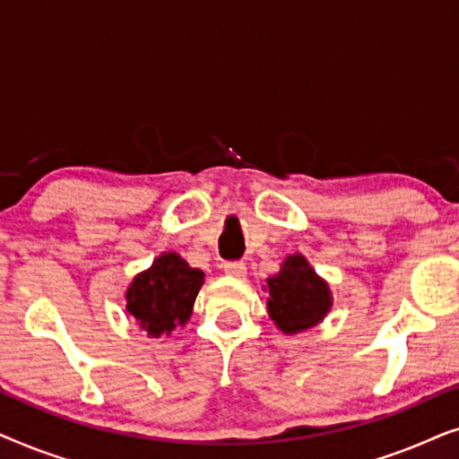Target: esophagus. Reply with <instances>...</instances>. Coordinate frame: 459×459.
Instances as JSON below:
<instances>
[{
	"label": "esophagus",
	"mask_w": 459,
	"mask_h": 459,
	"mask_svg": "<svg viewBox=\"0 0 459 459\" xmlns=\"http://www.w3.org/2000/svg\"><path fill=\"white\" fill-rule=\"evenodd\" d=\"M223 272L228 275H234V278H244V275H247V263L228 261L223 263Z\"/></svg>",
	"instance_id": "1"
}]
</instances>
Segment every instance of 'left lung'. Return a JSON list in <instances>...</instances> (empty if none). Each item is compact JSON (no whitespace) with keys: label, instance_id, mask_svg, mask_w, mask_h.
Returning a JSON list of instances; mask_svg holds the SVG:
<instances>
[{"label":"left lung","instance_id":"obj_1","mask_svg":"<svg viewBox=\"0 0 459 459\" xmlns=\"http://www.w3.org/2000/svg\"><path fill=\"white\" fill-rule=\"evenodd\" d=\"M267 286L269 316L286 334L311 328L330 311L328 286L317 278L305 256H288L280 273L267 280Z\"/></svg>","mask_w":459,"mask_h":459}]
</instances>
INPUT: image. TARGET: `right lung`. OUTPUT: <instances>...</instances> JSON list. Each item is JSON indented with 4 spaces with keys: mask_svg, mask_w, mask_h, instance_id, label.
Segmentation results:
<instances>
[{
    "mask_svg": "<svg viewBox=\"0 0 459 459\" xmlns=\"http://www.w3.org/2000/svg\"><path fill=\"white\" fill-rule=\"evenodd\" d=\"M204 281L200 269H192L179 255H160L148 272L134 280L127 290V311L150 336L159 338L192 316L194 300Z\"/></svg>",
    "mask_w": 459,
    "mask_h": 459,
    "instance_id": "add662e5",
    "label": "right lung"
}]
</instances>
